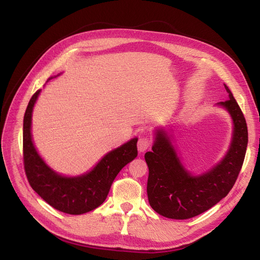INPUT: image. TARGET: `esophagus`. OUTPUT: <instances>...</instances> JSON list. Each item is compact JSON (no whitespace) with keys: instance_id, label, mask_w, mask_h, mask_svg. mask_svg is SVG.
Listing matches in <instances>:
<instances>
[{"instance_id":"1","label":"esophagus","mask_w":260,"mask_h":260,"mask_svg":"<svg viewBox=\"0 0 260 260\" xmlns=\"http://www.w3.org/2000/svg\"><path fill=\"white\" fill-rule=\"evenodd\" d=\"M151 140L148 138H141L138 142V149L139 152H144L146 149L151 146Z\"/></svg>"}]
</instances>
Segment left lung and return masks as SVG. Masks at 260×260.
Wrapping results in <instances>:
<instances>
[{
	"instance_id": "obj_1",
	"label": "left lung",
	"mask_w": 260,
	"mask_h": 260,
	"mask_svg": "<svg viewBox=\"0 0 260 260\" xmlns=\"http://www.w3.org/2000/svg\"><path fill=\"white\" fill-rule=\"evenodd\" d=\"M224 88L229 100L216 105L229 114L232 136L221 160L209 169L201 174L186 169L174 145V124L155 128L152 152L145 153L144 157L148 167V203L157 214L178 220L193 218L225 198L237 181L246 153L248 133L239 104L225 84Z\"/></svg>"
}]
</instances>
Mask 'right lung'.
I'll return each instance as SVG.
<instances>
[{"mask_svg": "<svg viewBox=\"0 0 260 260\" xmlns=\"http://www.w3.org/2000/svg\"><path fill=\"white\" fill-rule=\"evenodd\" d=\"M41 91L38 90L30 99L23 117V164L28 181L31 187L55 209L69 215L85 214L104 203L116 176L138 156V138L106 153L84 174H58L39 154L31 132L34 107Z\"/></svg>", "mask_w": 260, "mask_h": 260, "instance_id": "obj_1", "label": "right lung"}]
</instances>
